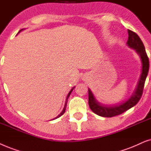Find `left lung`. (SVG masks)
Masks as SVG:
<instances>
[{
  "label": "left lung",
  "mask_w": 151,
  "mask_h": 151,
  "mask_svg": "<svg viewBox=\"0 0 151 151\" xmlns=\"http://www.w3.org/2000/svg\"><path fill=\"white\" fill-rule=\"evenodd\" d=\"M128 39L127 43L130 47L136 50V51L139 55L142 62V72L139 81L137 83L136 90L134 93L132 94L131 97L126 101L125 103L120 104L119 106H105L100 104L99 102L96 101L93 94L90 90H88V104L90 109L94 113L101 116L104 117H112V116L119 115L124 113L126 110L135 106L139 99H141L142 93H143L144 83L147 77V74L149 70V60L146 54L145 47L142 43L141 39L139 37L135 32L128 29Z\"/></svg>",
  "instance_id": "1"
}]
</instances>
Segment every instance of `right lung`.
<instances>
[{"label":"right lung","instance_id":"obj_1","mask_svg":"<svg viewBox=\"0 0 151 151\" xmlns=\"http://www.w3.org/2000/svg\"><path fill=\"white\" fill-rule=\"evenodd\" d=\"M21 30H22V29H21ZM21 31H20V32H21ZM74 88V87L73 88H72V89L71 90H70V91L69 92V93H68V94L67 97H66V100H65V106H64V108H63V110H62V112H61V113H60V114H59V115H58V116H57V117L55 118V119H57V118H59V116H61V115H63V114H64V112H65V108H66V106H67V101H68V98H69V96H70V94H71V92H72V90H73Z\"/></svg>","mask_w":151,"mask_h":151}]
</instances>
